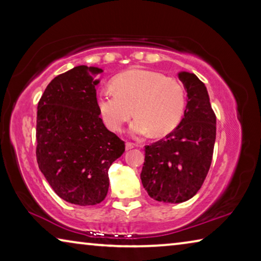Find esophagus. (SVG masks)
<instances>
[{
  "instance_id": "1",
  "label": "esophagus",
  "mask_w": 261,
  "mask_h": 261,
  "mask_svg": "<svg viewBox=\"0 0 261 261\" xmlns=\"http://www.w3.org/2000/svg\"><path fill=\"white\" fill-rule=\"evenodd\" d=\"M134 147H135V144H132V143H125L126 151H129V149H132Z\"/></svg>"
}]
</instances>
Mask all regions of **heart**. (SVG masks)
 <instances>
[{
  "mask_svg": "<svg viewBox=\"0 0 261 261\" xmlns=\"http://www.w3.org/2000/svg\"><path fill=\"white\" fill-rule=\"evenodd\" d=\"M112 87L98 92L101 117L112 131H120L135 113L130 132L136 137L168 135L182 121L187 94L182 84L160 72L134 69L114 79Z\"/></svg>",
  "mask_w": 261,
  "mask_h": 261,
  "instance_id": "obj_1",
  "label": "heart"
}]
</instances>
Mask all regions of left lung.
<instances>
[{"label": "left lung", "instance_id": "8db88e82", "mask_svg": "<svg viewBox=\"0 0 261 261\" xmlns=\"http://www.w3.org/2000/svg\"><path fill=\"white\" fill-rule=\"evenodd\" d=\"M187 92L184 117L165 139L145 147L140 178L154 200L184 202L201 188L208 173L216 137V117L205 84L196 74L180 71Z\"/></svg>", "mask_w": 261, "mask_h": 261}]
</instances>
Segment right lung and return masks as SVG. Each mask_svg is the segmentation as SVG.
<instances>
[{
    "mask_svg": "<svg viewBox=\"0 0 261 261\" xmlns=\"http://www.w3.org/2000/svg\"><path fill=\"white\" fill-rule=\"evenodd\" d=\"M98 67L78 65L48 84L38 103L37 161L51 189L79 206L107 196L108 169L125 151L96 105Z\"/></svg>",
    "mask_w": 261,
    "mask_h": 261,
    "instance_id": "obj_1",
    "label": "right lung"
}]
</instances>
